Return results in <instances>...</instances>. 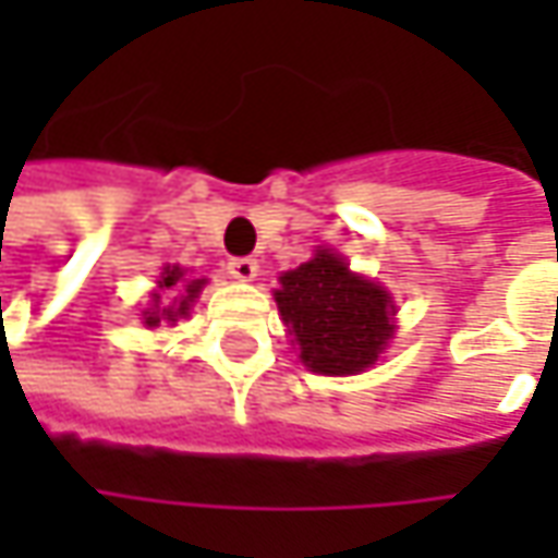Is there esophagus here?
Listing matches in <instances>:
<instances>
[{
  "mask_svg": "<svg viewBox=\"0 0 558 558\" xmlns=\"http://www.w3.org/2000/svg\"><path fill=\"white\" fill-rule=\"evenodd\" d=\"M229 272H232V279H239V282H251V279L257 276V260H254V257H232V260H229Z\"/></svg>",
  "mask_w": 558,
  "mask_h": 558,
  "instance_id": "obj_1",
  "label": "esophagus"
}]
</instances>
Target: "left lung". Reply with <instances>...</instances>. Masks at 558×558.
I'll use <instances>...</instances> for the list:
<instances>
[{
  "label": "left lung",
  "mask_w": 558,
  "mask_h": 558,
  "mask_svg": "<svg viewBox=\"0 0 558 558\" xmlns=\"http://www.w3.org/2000/svg\"><path fill=\"white\" fill-rule=\"evenodd\" d=\"M279 282L276 304L313 373H363L395 335L391 298L354 276L332 251H316L313 260L289 269Z\"/></svg>",
  "instance_id": "8db88e82"
}]
</instances>
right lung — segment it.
Listing matches in <instances>:
<instances>
[{
	"instance_id": "right-lung-1",
	"label": "right lung",
	"mask_w": 558,
	"mask_h": 558,
	"mask_svg": "<svg viewBox=\"0 0 558 558\" xmlns=\"http://www.w3.org/2000/svg\"><path fill=\"white\" fill-rule=\"evenodd\" d=\"M183 279V269L180 267H167L163 269V276H161V289H173L177 282ZM204 286V279H192L189 286H185V294L180 298V304L177 307H163V311H145V326H158L161 319H167V323H177V316H185L189 313V304L198 298V291H202ZM155 304H161V294H155Z\"/></svg>"
}]
</instances>
